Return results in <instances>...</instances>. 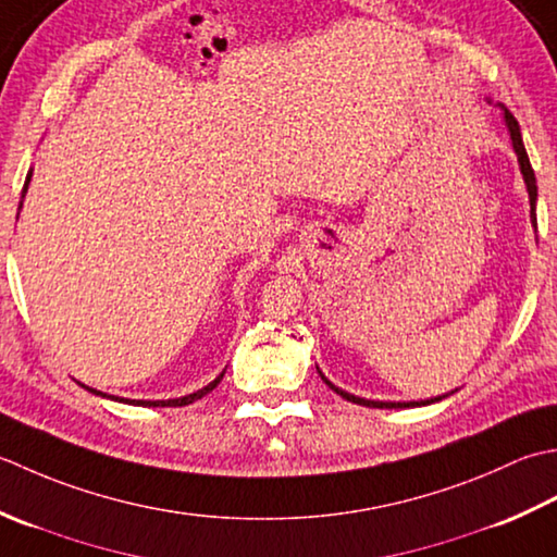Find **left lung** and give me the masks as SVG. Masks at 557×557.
Listing matches in <instances>:
<instances>
[{"label": "left lung", "instance_id": "8db88e82", "mask_svg": "<svg viewBox=\"0 0 557 557\" xmlns=\"http://www.w3.org/2000/svg\"><path fill=\"white\" fill-rule=\"evenodd\" d=\"M487 103H491V98H487ZM503 110V117H505V124H507V132H509V139H512V146H515V153H517V161H519V170L521 175H524V183H527V191H529V203H531V221L533 225H536V197H539V187H536V175H533V168L529 163V156H527V149H524V141H521V129H519V122L515 120L512 112H509L503 103H497ZM322 374V372H320ZM322 380L332 387L338 396H344L346 401H354V404H360V406H370V408H413V406H425V404H433V401H440V399H428V401H372V399H360V396L356 394H348L344 389H338L336 384L329 382L324 374Z\"/></svg>", "mask_w": 557, "mask_h": 557}]
</instances>
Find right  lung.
<instances>
[{"mask_svg": "<svg viewBox=\"0 0 557 557\" xmlns=\"http://www.w3.org/2000/svg\"><path fill=\"white\" fill-rule=\"evenodd\" d=\"M30 175H33V170H28V175H26V185H24V191H21V199L26 197V191H28V185H30ZM24 207V201H18V209ZM225 372V370H223ZM223 372L219 374V377H215L213 382H209L207 387H201L199 392H195V394H187V396H180V399H168V401H139V399H117V401H124V404H132V406H187V404H191V401H197V399H201V396H207L211 389H215L219 387V382L223 380ZM88 392H94V394H98V396H106L103 392H98V389H90V387H86ZM110 399H115V396H110Z\"/></svg>", "mask_w": 557, "mask_h": 557, "instance_id": "1", "label": "right lung"}]
</instances>
